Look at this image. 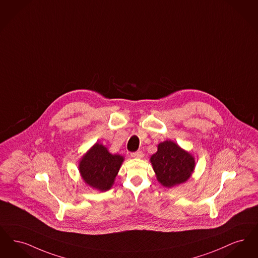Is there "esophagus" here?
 Wrapping results in <instances>:
<instances>
[{"label":"esophagus","instance_id":"34e87169","mask_svg":"<svg viewBox=\"0 0 258 258\" xmlns=\"http://www.w3.org/2000/svg\"><path fill=\"white\" fill-rule=\"evenodd\" d=\"M131 156L136 159H141V158L144 157V153L142 151H137V152L131 153Z\"/></svg>","mask_w":258,"mask_h":258}]
</instances>
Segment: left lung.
Instances as JSON below:
<instances>
[{
	"label": "left lung",
	"mask_w": 258,
	"mask_h": 258,
	"mask_svg": "<svg viewBox=\"0 0 258 258\" xmlns=\"http://www.w3.org/2000/svg\"><path fill=\"white\" fill-rule=\"evenodd\" d=\"M157 148V152L150 157V163L158 182L166 188L187 182L196 168L195 157L169 140L160 143Z\"/></svg>",
	"instance_id": "8db88e82"
}]
</instances>
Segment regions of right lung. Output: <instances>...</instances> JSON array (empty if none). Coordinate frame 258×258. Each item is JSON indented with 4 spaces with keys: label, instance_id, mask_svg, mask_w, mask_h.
Returning <instances> with one entry per match:
<instances>
[{
    "label": "right lung",
    "instance_id": "add662e5",
    "mask_svg": "<svg viewBox=\"0 0 258 258\" xmlns=\"http://www.w3.org/2000/svg\"><path fill=\"white\" fill-rule=\"evenodd\" d=\"M123 161V156L112 154L106 146L96 143L80 159L79 172L87 185L105 191L112 188Z\"/></svg>",
    "mask_w": 258,
    "mask_h": 258
}]
</instances>
